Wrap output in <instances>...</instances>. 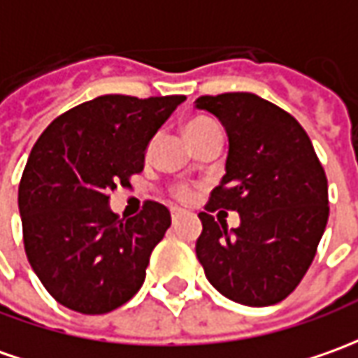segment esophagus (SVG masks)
I'll return each mask as SVG.
<instances>
[{"label":"esophagus","mask_w":358,"mask_h":358,"mask_svg":"<svg viewBox=\"0 0 358 358\" xmlns=\"http://www.w3.org/2000/svg\"><path fill=\"white\" fill-rule=\"evenodd\" d=\"M182 215H184V211H180V210H172V223L176 225L180 220H182Z\"/></svg>","instance_id":"34e87169"}]
</instances>
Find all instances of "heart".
I'll return each instance as SVG.
<instances>
[{
    "label": "heart",
    "mask_w": 358,
    "mask_h": 358,
    "mask_svg": "<svg viewBox=\"0 0 358 358\" xmlns=\"http://www.w3.org/2000/svg\"><path fill=\"white\" fill-rule=\"evenodd\" d=\"M217 123L215 121H211V119L208 117H192L186 123V127H184V131H186V137L192 138V137H196V135H199V133H203L206 129H211V127H215ZM180 198H186L188 194L184 192V189H180V194H178Z\"/></svg>",
    "instance_id": "heart-1"
}]
</instances>
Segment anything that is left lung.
<instances>
[{"label": "left lung", "instance_id": "left-lung-1", "mask_svg": "<svg viewBox=\"0 0 358 358\" xmlns=\"http://www.w3.org/2000/svg\"><path fill=\"white\" fill-rule=\"evenodd\" d=\"M229 138L225 176L199 213L196 255L225 298L262 308L290 296L312 264L329 217L327 178L308 133L288 111L249 92L201 96ZM233 209L239 228L213 220Z\"/></svg>", "mask_w": 358, "mask_h": 358}]
</instances>
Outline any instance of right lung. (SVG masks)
I'll list each match as a JSON object with an SVG mask.
<instances>
[{
  "mask_svg": "<svg viewBox=\"0 0 358 358\" xmlns=\"http://www.w3.org/2000/svg\"><path fill=\"white\" fill-rule=\"evenodd\" d=\"M186 96H99L38 137L19 184L27 259L46 292L87 315L129 301L145 282L170 211L147 201L137 217L109 210V194L145 169V150Z\"/></svg>",
  "mask_w": 358,
  "mask_h": 358,
  "instance_id": "right-lung-1",
  "label": "right lung"
}]
</instances>
